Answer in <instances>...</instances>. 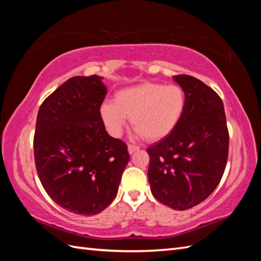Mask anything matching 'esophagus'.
Listing matches in <instances>:
<instances>
[{
	"instance_id": "esophagus-1",
	"label": "esophagus",
	"mask_w": 261,
	"mask_h": 261,
	"mask_svg": "<svg viewBox=\"0 0 261 261\" xmlns=\"http://www.w3.org/2000/svg\"><path fill=\"white\" fill-rule=\"evenodd\" d=\"M140 149V147H138V146H134V145H129L127 146V151H129V153L130 154H132L134 152H136V151H138Z\"/></svg>"
}]
</instances>
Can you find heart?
<instances>
[{
    "mask_svg": "<svg viewBox=\"0 0 261 261\" xmlns=\"http://www.w3.org/2000/svg\"><path fill=\"white\" fill-rule=\"evenodd\" d=\"M185 107V92L180 86L142 83L116 92L113 103L102 104L101 116L111 135L119 136L130 118L138 136L157 141L175 130Z\"/></svg>",
    "mask_w": 261,
    "mask_h": 261,
    "instance_id": "obj_1",
    "label": "heart"
}]
</instances>
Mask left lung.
Instances as JSON below:
<instances>
[{"label":"left lung","instance_id":"8db88e82","mask_svg":"<svg viewBox=\"0 0 261 261\" xmlns=\"http://www.w3.org/2000/svg\"><path fill=\"white\" fill-rule=\"evenodd\" d=\"M173 80L185 92L186 107L175 130L147 149L152 195L184 211L207 198L222 178L229 132L222 99L203 82L188 75Z\"/></svg>","mask_w":261,"mask_h":261}]
</instances>
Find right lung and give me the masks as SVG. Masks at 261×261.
Wrapping results in <instances>:
<instances>
[{
  "label": "right lung",
  "mask_w": 261,
  "mask_h": 261,
  "mask_svg": "<svg viewBox=\"0 0 261 261\" xmlns=\"http://www.w3.org/2000/svg\"><path fill=\"white\" fill-rule=\"evenodd\" d=\"M102 81L71 77L43 101L37 116L39 178L54 202L81 215L109 206L130 159L125 143L105 131L99 108L108 87Z\"/></svg>",
  "instance_id": "obj_1"
}]
</instances>
